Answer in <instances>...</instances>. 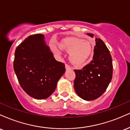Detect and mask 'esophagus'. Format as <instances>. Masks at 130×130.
Wrapping results in <instances>:
<instances>
[{"label": "esophagus", "mask_w": 130, "mask_h": 130, "mask_svg": "<svg viewBox=\"0 0 130 130\" xmlns=\"http://www.w3.org/2000/svg\"><path fill=\"white\" fill-rule=\"evenodd\" d=\"M65 68H66V70H71V67L70 66V65H67V64H66V65H65Z\"/></svg>", "instance_id": "1"}]
</instances>
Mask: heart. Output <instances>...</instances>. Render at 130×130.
<instances>
[{"label":"heart","instance_id":"obj_1","mask_svg":"<svg viewBox=\"0 0 130 130\" xmlns=\"http://www.w3.org/2000/svg\"><path fill=\"white\" fill-rule=\"evenodd\" d=\"M59 46L61 50L69 53L70 62L76 67L84 66L92 54V47L89 41L80 38H65L60 43ZM52 50L57 56H62L61 50L56 44H53Z\"/></svg>","mask_w":130,"mask_h":130}]
</instances>
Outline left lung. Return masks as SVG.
Listing matches in <instances>:
<instances>
[{"instance_id":"obj_1","label":"left lung","mask_w":130,"mask_h":130,"mask_svg":"<svg viewBox=\"0 0 130 130\" xmlns=\"http://www.w3.org/2000/svg\"><path fill=\"white\" fill-rule=\"evenodd\" d=\"M87 35L93 37L92 34ZM93 59L82 70H74V88L79 97L92 101L105 92L112 77V62L109 51L100 38H95Z\"/></svg>"}]
</instances>
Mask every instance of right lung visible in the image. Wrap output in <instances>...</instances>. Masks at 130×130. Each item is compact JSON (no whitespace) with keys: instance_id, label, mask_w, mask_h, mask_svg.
Segmentation results:
<instances>
[{"instance_id":"right-lung-1","label":"right lung","mask_w":130,"mask_h":130,"mask_svg":"<svg viewBox=\"0 0 130 130\" xmlns=\"http://www.w3.org/2000/svg\"><path fill=\"white\" fill-rule=\"evenodd\" d=\"M13 67L21 87L31 97L45 99L53 93L65 71L42 34L30 35L16 47Z\"/></svg>"}]
</instances>
